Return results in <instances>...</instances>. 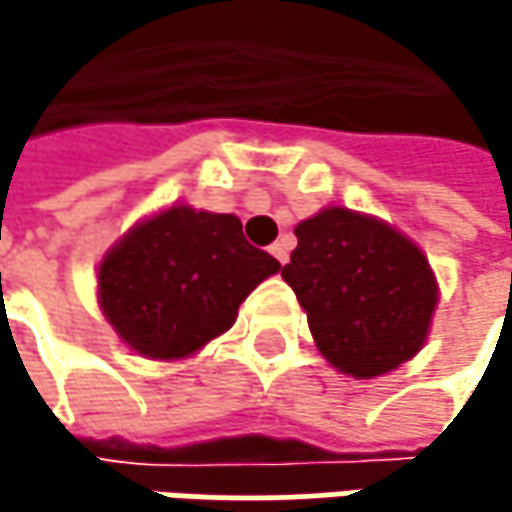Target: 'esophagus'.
<instances>
[{"instance_id":"34e87169","label":"esophagus","mask_w":512,"mask_h":512,"mask_svg":"<svg viewBox=\"0 0 512 512\" xmlns=\"http://www.w3.org/2000/svg\"><path fill=\"white\" fill-rule=\"evenodd\" d=\"M269 255L275 257V260L284 266V263H287V257H290V246H287V240H278V243H272V246H269Z\"/></svg>"}]
</instances>
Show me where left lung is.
Here are the masks:
<instances>
[{
  "label": "left lung",
  "instance_id": "left-lung-1",
  "mask_svg": "<svg viewBox=\"0 0 512 512\" xmlns=\"http://www.w3.org/2000/svg\"><path fill=\"white\" fill-rule=\"evenodd\" d=\"M299 246L281 278L308 314L320 356L353 379H376L427 344L439 281L427 255L394 225L323 207L293 228Z\"/></svg>",
  "mask_w": 512,
  "mask_h": 512
}]
</instances>
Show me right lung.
Returning a JSON list of instances; mask_svg holds the SVG:
<instances>
[{"label": "right lung", "mask_w": 512, "mask_h": 512, "mask_svg": "<svg viewBox=\"0 0 512 512\" xmlns=\"http://www.w3.org/2000/svg\"><path fill=\"white\" fill-rule=\"evenodd\" d=\"M281 263L246 243L234 213L171 204L139 219L97 266V305L121 344L151 361L195 356L225 335Z\"/></svg>", "instance_id": "right-lung-1"}]
</instances>
